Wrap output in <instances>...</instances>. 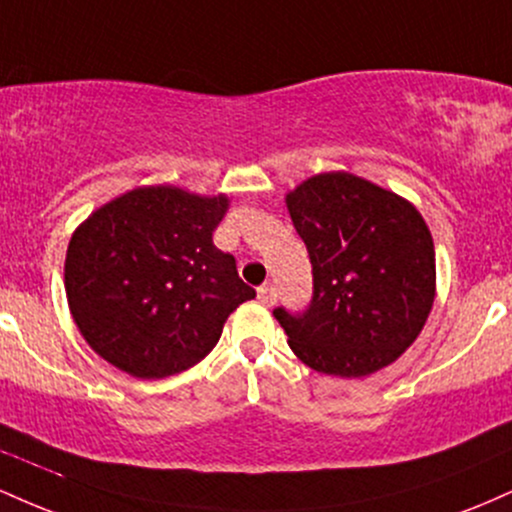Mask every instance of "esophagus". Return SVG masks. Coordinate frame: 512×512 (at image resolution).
<instances>
[{
  "label": "esophagus",
  "instance_id": "obj_1",
  "mask_svg": "<svg viewBox=\"0 0 512 512\" xmlns=\"http://www.w3.org/2000/svg\"><path fill=\"white\" fill-rule=\"evenodd\" d=\"M257 298H260V303H264V305H274L276 303V289L272 284H262L260 289H257Z\"/></svg>",
  "mask_w": 512,
  "mask_h": 512
}]
</instances>
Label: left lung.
Here are the masks:
<instances>
[{
	"label": "left lung",
	"mask_w": 512,
	"mask_h": 512,
	"mask_svg": "<svg viewBox=\"0 0 512 512\" xmlns=\"http://www.w3.org/2000/svg\"><path fill=\"white\" fill-rule=\"evenodd\" d=\"M313 264L303 313L274 308L305 366L363 378L397 361L436 296V250L407 199L351 173H322L286 195Z\"/></svg>",
	"instance_id": "8db88e82"
}]
</instances>
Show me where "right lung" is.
<instances>
[{
    "label": "right lung",
    "mask_w": 512,
    "mask_h": 512,
    "mask_svg": "<svg viewBox=\"0 0 512 512\" xmlns=\"http://www.w3.org/2000/svg\"><path fill=\"white\" fill-rule=\"evenodd\" d=\"M228 199L137 187L93 211L69 240L64 289L84 339L134 378L202 361L223 322L255 298L236 257L211 240Z\"/></svg>",
    "instance_id": "1"
}]
</instances>
